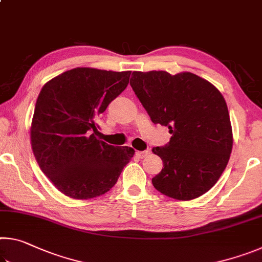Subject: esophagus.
I'll use <instances>...</instances> for the list:
<instances>
[{"mask_svg": "<svg viewBox=\"0 0 262 262\" xmlns=\"http://www.w3.org/2000/svg\"><path fill=\"white\" fill-rule=\"evenodd\" d=\"M149 155L148 150H144V151H136V156L140 158H145Z\"/></svg>", "mask_w": 262, "mask_h": 262, "instance_id": "1", "label": "esophagus"}]
</instances>
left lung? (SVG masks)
<instances>
[{
	"label": "left lung",
	"mask_w": 262,
	"mask_h": 262,
	"mask_svg": "<svg viewBox=\"0 0 262 262\" xmlns=\"http://www.w3.org/2000/svg\"><path fill=\"white\" fill-rule=\"evenodd\" d=\"M130 85L151 121L172 134L166 145L152 149L163 161L154 187L179 201L207 193L227 167L233 143L219 89L195 74L164 70L133 72Z\"/></svg>",
	"instance_id": "left-lung-1"
}]
</instances>
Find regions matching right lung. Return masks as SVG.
I'll use <instances>...</instances> for the list:
<instances>
[{
  "instance_id": "right-lung-1",
  "label": "right lung",
  "mask_w": 262,
  "mask_h": 262,
  "mask_svg": "<svg viewBox=\"0 0 262 262\" xmlns=\"http://www.w3.org/2000/svg\"><path fill=\"white\" fill-rule=\"evenodd\" d=\"M132 72L78 67L42 86L31 122L39 167L67 196L89 200L113 187L135 150L97 139L96 120L128 85Z\"/></svg>"
}]
</instances>
